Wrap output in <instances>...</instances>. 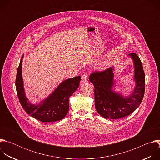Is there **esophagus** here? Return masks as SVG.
I'll return each mask as SVG.
<instances>
[{"mask_svg": "<svg viewBox=\"0 0 160 160\" xmlns=\"http://www.w3.org/2000/svg\"><path fill=\"white\" fill-rule=\"evenodd\" d=\"M87 80H88V77L86 75H83L82 76V78H81V82L82 83H85V82H87Z\"/></svg>", "mask_w": 160, "mask_h": 160, "instance_id": "34e87169", "label": "esophagus"}]
</instances>
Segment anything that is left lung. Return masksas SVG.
<instances>
[{"label": "left lung", "instance_id": "8db88e82", "mask_svg": "<svg viewBox=\"0 0 160 160\" xmlns=\"http://www.w3.org/2000/svg\"><path fill=\"white\" fill-rule=\"evenodd\" d=\"M133 62V81L135 87L129 95L117 92L114 66L101 72L91 74L89 80L94 86L95 108L104 118L119 119L127 117L141 104L144 95L145 74L142 63L135 53L128 55Z\"/></svg>", "mask_w": 160, "mask_h": 160}]
</instances>
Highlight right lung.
Listing matches in <instances>:
<instances>
[{
	"label": "right lung",
	"mask_w": 160,
	"mask_h": 160,
	"mask_svg": "<svg viewBox=\"0 0 160 160\" xmlns=\"http://www.w3.org/2000/svg\"><path fill=\"white\" fill-rule=\"evenodd\" d=\"M20 60L17 70L16 88L19 102L27 114L42 122H54L63 119L69 110V99L80 85V76L63 80L48 97L37 104L32 103L25 95Z\"/></svg>",
	"instance_id": "right-lung-1"
}]
</instances>
